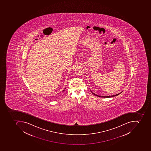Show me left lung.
<instances>
[{"instance_id":"8db88e82","label":"left lung","mask_w":151,"mask_h":151,"mask_svg":"<svg viewBox=\"0 0 151 151\" xmlns=\"http://www.w3.org/2000/svg\"><path fill=\"white\" fill-rule=\"evenodd\" d=\"M91 92H92V94H94V95H95L96 96H99V97H107V98H108V97H114V96H116L119 95V94H121L122 92H121V93H119V94H116V95H112V96H100L97 95H96L95 93H93V92H92V91H91Z\"/></svg>"}]
</instances>
